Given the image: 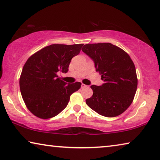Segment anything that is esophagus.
Here are the masks:
<instances>
[{
  "label": "esophagus",
  "mask_w": 160,
  "mask_h": 160,
  "mask_svg": "<svg viewBox=\"0 0 160 160\" xmlns=\"http://www.w3.org/2000/svg\"><path fill=\"white\" fill-rule=\"evenodd\" d=\"M81 87H82V88H86V87H87V85H85V84H83V83H82V84H81Z\"/></svg>",
  "instance_id": "34e87169"
}]
</instances>
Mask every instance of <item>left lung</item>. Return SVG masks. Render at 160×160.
Listing matches in <instances>:
<instances>
[{
  "label": "left lung",
  "mask_w": 160,
  "mask_h": 160,
  "mask_svg": "<svg viewBox=\"0 0 160 160\" xmlns=\"http://www.w3.org/2000/svg\"><path fill=\"white\" fill-rule=\"evenodd\" d=\"M82 50L95 62L105 83L90 86L93 95L86 104L100 115L114 118L132 102L138 88L135 64L125 50L109 42L86 44Z\"/></svg>",
  "instance_id": "1"
}]
</instances>
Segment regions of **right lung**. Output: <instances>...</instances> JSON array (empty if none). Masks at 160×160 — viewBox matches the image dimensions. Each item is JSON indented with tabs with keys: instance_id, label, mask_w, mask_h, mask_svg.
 Here are the masks:
<instances>
[{
	"instance_id": "right-lung-1",
	"label": "right lung",
	"mask_w": 160,
	"mask_h": 160,
	"mask_svg": "<svg viewBox=\"0 0 160 160\" xmlns=\"http://www.w3.org/2000/svg\"><path fill=\"white\" fill-rule=\"evenodd\" d=\"M83 44H53L32 55L20 77V89L26 108L40 119L56 116L67 107L70 95L81 82L68 83L58 72L68 71L71 59L79 54Z\"/></svg>"
}]
</instances>
